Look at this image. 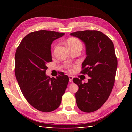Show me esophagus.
<instances>
[{"label":"esophagus","instance_id":"34e87169","mask_svg":"<svg viewBox=\"0 0 132 132\" xmlns=\"http://www.w3.org/2000/svg\"><path fill=\"white\" fill-rule=\"evenodd\" d=\"M69 81L70 82H73V77H72V76L71 75H69Z\"/></svg>","mask_w":132,"mask_h":132}]
</instances>
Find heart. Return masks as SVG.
<instances>
[{
	"label": "heart",
	"instance_id": "1",
	"mask_svg": "<svg viewBox=\"0 0 132 132\" xmlns=\"http://www.w3.org/2000/svg\"><path fill=\"white\" fill-rule=\"evenodd\" d=\"M67 45L69 48L75 47H82V43L80 41L75 38H70L67 40Z\"/></svg>",
	"mask_w": 132,
	"mask_h": 132
}]
</instances>
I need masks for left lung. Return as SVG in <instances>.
Returning a JSON list of instances; mask_svg holds the SVG:
<instances>
[{"label": "left lung", "mask_w": 132, "mask_h": 132, "mask_svg": "<svg viewBox=\"0 0 132 132\" xmlns=\"http://www.w3.org/2000/svg\"><path fill=\"white\" fill-rule=\"evenodd\" d=\"M70 35L85 44L86 57L82 63L81 73L90 77L84 83L78 78L73 79L79 87L75 93L76 102L81 111L92 112L104 104L113 89L117 68L114 45L100 31L86 30Z\"/></svg>", "instance_id": "1"}]
</instances>
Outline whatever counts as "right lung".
<instances>
[{"mask_svg":"<svg viewBox=\"0 0 132 132\" xmlns=\"http://www.w3.org/2000/svg\"><path fill=\"white\" fill-rule=\"evenodd\" d=\"M65 35L41 30L27 35L16 51L15 73L22 93L36 109L48 112L61 103L69 78L61 73L56 78L46 74L47 63L52 61L51 45Z\"/></svg>","mask_w":132,"mask_h":132,"instance_id":"obj_1","label":"right lung"}]
</instances>
